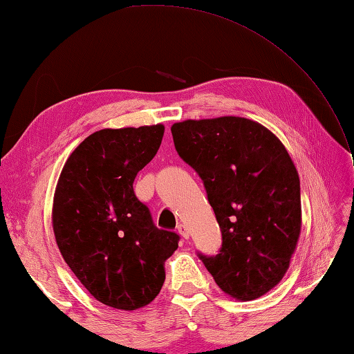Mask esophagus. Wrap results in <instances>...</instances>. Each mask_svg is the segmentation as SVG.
I'll list each match as a JSON object with an SVG mask.
<instances>
[{
    "mask_svg": "<svg viewBox=\"0 0 354 354\" xmlns=\"http://www.w3.org/2000/svg\"><path fill=\"white\" fill-rule=\"evenodd\" d=\"M177 232H178V234H180L182 238H185V239L189 238V230H188V227L185 225V224L178 225V227H177Z\"/></svg>",
    "mask_w": 354,
    "mask_h": 354,
    "instance_id": "esophagus-1",
    "label": "esophagus"
}]
</instances>
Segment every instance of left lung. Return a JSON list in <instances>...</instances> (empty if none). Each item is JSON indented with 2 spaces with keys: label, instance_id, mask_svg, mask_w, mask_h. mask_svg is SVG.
Wrapping results in <instances>:
<instances>
[{
  "label": "left lung",
  "instance_id": "1",
  "mask_svg": "<svg viewBox=\"0 0 354 354\" xmlns=\"http://www.w3.org/2000/svg\"><path fill=\"white\" fill-rule=\"evenodd\" d=\"M174 145L202 178L222 232L216 257L199 258L232 299H259L283 280L301 230L300 178L286 147L239 116L172 124Z\"/></svg>",
  "mask_w": 354,
  "mask_h": 354
}]
</instances>
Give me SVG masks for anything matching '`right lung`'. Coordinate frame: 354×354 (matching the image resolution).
<instances>
[{"label":"right lung","mask_w":354,"mask_h":354,"mask_svg":"<svg viewBox=\"0 0 354 354\" xmlns=\"http://www.w3.org/2000/svg\"><path fill=\"white\" fill-rule=\"evenodd\" d=\"M163 124L102 129L80 142L60 172L53 203L59 250L104 305L135 311L158 295L178 234L153 225L133 180L161 145Z\"/></svg>","instance_id":"right-lung-1"}]
</instances>
